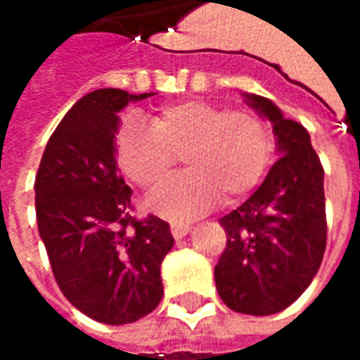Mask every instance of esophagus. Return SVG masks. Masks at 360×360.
Instances as JSON below:
<instances>
[{"mask_svg":"<svg viewBox=\"0 0 360 360\" xmlns=\"http://www.w3.org/2000/svg\"><path fill=\"white\" fill-rule=\"evenodd\" d=\"M169 227H172V235L175 239H183L191 231V226L188 224H181V221H173Z\"/></svg>","mask_w":360,"mask_h":360,"instance_id":"esophagus-1","label":"esophagus"}]
</instances>
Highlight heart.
I'll use <instances>...</instances> for the list:
<instances>
[{
    "label": "heart",
    "instance_id": "1",
    "mask_svg": "<svg viewBox=\"0 0 360 360\" xmlns=\"http://www.w3.org/2000/svg\"><path fill=\"white\" fill-rule=\"evenodd\" d=\"M271 134L249 110H227L204 100L172 103L150 125L125 119L115 141L119 167L142 188H152L183 156L187 172L148 196V208L169 219H191L218 202H233L257 187L270 165Z\"/></svg>",
    "mask_w": 360,
    "mask_h": 360
}]
</instances>
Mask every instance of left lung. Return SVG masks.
<instances>
[{
    "mask_svg": "<svg viewBox=\"0 0 360 360\" xmlns=\"http://www.w3.org/2000/svg\"><path fill=\"white\" fill-rule=\"evenodd\" d=\"M245 98L271 123L279 158L262 185L219 219L227 245L214 278L229 309L268 316L297 301L322 264L328 235L324 167L301 123L283 117L264 96Z\"/></svg>",
    "mask_w": 360,
    "mask_h": 360,
    "instance_id": "1",
    "label": "left lung"
}]
</instances>
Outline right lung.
<instances>
[{
	"mask_svg": "<svg viewBox=\"0 0 360 360\" xmlns=\"http://www.w3.org/2000/svg\"><path fill=\"white\" fill-rule=\"evenodd\" d=\"M152 94L100 89L82 96L46 144L36 173V219L53 278L82 314L121 326L156 309L169 224L133 216V191L117 173L119 111Z\"/></svg>",
	"mask_w": 360,
	"mask_h": 360,
	"instance_id": "obj_1",
	"label": "right lung"
}]
</instances>
